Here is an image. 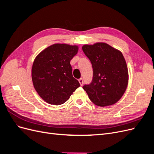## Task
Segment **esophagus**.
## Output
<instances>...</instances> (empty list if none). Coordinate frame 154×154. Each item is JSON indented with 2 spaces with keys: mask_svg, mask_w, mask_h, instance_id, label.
I'll list each match as a JSON object with an SVG mask.
<instances>
[{
  "mask_svg": "<svg viewBox=\"0 0 154 154\" xmlns=\"http://www.w3.org/2000/svg\"><path fill=\"white\" fill-rule=\"evenodd\" d=\"M78 81H79V82H80V84L81 85H82L83 83V78H80V79H79V80H78Z\"/></svg>",
  "mask_w": 154,
  "mask_h": 154,
  "instance_id": "esophagus-1",
  "label": "esophagus"
}]
</instances>
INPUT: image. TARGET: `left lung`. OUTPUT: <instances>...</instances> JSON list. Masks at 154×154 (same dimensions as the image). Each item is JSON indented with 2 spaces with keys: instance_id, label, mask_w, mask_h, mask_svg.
Wrapping results in <instances>:
<instances>
[{
  "instance_id": "8db88e82",
  "label": "left lung",
  "mask_w": 154,
  "mask_h": 154,
  "mask_svg": "<svg viewBox=\"0 0 154 154\" xmlns=\"http://www.w3.org/2000/svg\"><path fill=\"white\" fill-rule=\"evenodd\" d=\"M82 50L91 62L93 76L83 88L96 105H113L123 95L128 84V69L122 53L105 43L85 45Z\"/></svg>"
}]
</instances>
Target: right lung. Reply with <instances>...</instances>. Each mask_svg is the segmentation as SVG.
I'll return each mask as SVG.
<instances>
[{
	"instance_id": "right-lung-1",
	"label": "right lung",
	"mask_w": 154,
	"mask_h": 154,
	"mask_svg": "<svg viewBox=\"0 0 154 154\" xmlns=\"http://www.w3.org/2000/svg\"><path fill=\"white\" fill-rule=\"evenodd\" d=\"M77 46L56 44L37 56L32 67V80L39 96L49 104L67 101L80 83L74 78L70 64Z\"/></svg>"
}]
</instances>
